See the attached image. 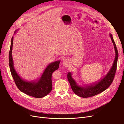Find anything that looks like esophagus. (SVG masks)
<instances>
[{"instance_id":"34e87169","label":"esophagus","mask_w":124,"mask_h":124,"mask_svg":"<svg viewBox=\"0 0 124 124\" xmlns=\"http://www.w3.org/2000/svg\"><path fill=\"white\" fill-rule=\"evenodd\" d=\"M63 63V66L66 67H68V66L69 61H68V60H67V59H64V60L63 61V63Z\"/></svg>"}]
</instances>
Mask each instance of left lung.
Masks as SVG:
<instances>
[{
    "label": "left lung",
    "mask_w": 124,
    "mask_h": 124,
    "mask_svg": "<svg viewBox=\"0 0 124 124\" xmlns=\"http://www.w3.org/2000/svg\"><path fill=\"white\" fill-rule=\"evenodd\" d=\"M109 36L114 46L116 56L110 69L103 78L100 79L98 82L90 84H87V85L82 87L78 85L75 80L73 79L71 72H69L67 74V78L72 91L75 94L80 97L88 98L102 92L109 87L114 80L116 70L118 51L112 34H110Z\"/></svg>",
    "instance_id": "obj_1"
}]
</instances>
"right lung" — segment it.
<instances>
[{
	"label": "right lung",
	"mask_w": 124,
	"mask_h": 124,
	"mask_svg": "<svg viewBox=\"0 0 124 124\" xmlns=\"http://www.w3.org/2000/svg\"><path fill=\"white\" fill-rule=\"evenodd\" d=\"M17 31V30H16L15 33ZM13 39V36L9 52V66L16 85L21 92L27 95L37 98L44 97L52 90V75L54 71L58 69L60 61L50 63L39 78L32 81H27L20 76L14 68L12 57Z\"/></svg>",
	"instance_id": "obj_1"
}]
</instances>
